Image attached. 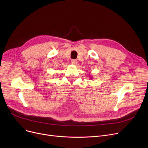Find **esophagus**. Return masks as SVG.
<instances>
[{
	"label": "esophagus",
	"mask_w": 148,
	"mask_h": 148,
	"mask_svg": "<svg viewBox=\"0 0 148 148\" xmlns=\"http://www.w3.org/2000/svg\"><path fill=\"white\" fill-rule=\"evenodd\" d=\"M71 62L72 64L75 65V64H77V60H75V59H72V60H71Z\"/></svg>",
	"instance_id": "esophagus-1"
}]
</instances>
